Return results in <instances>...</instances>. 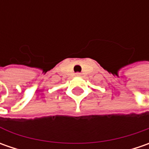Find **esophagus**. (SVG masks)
<instances>
[{
	"instance_id": "34e87169",
	"label": "esophagus",
	"mask_w": 149,
	"mask_h": 149,
	"mask_svg": "<svg viewBox=\"0 0 149 149\" xmlns=\"http://www.w3.org/2000/svg\"><path fill=\"white\" fill-rule=\"evenodd\" d=\"M75 74H76L77 76H80V75H81V74H80V73H79V72H78V73H76Z\"/></svg>"
}]
</instances>
